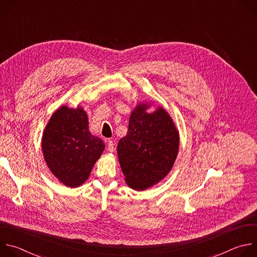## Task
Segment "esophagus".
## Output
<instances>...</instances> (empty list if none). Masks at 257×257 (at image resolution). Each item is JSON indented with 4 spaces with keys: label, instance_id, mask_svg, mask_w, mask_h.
<instances>
[{
    "label": "esophagus",
    "instance_id": "1",
    "mask_svg": "<svg viewBox=\"0 0 257 257\" xmlns=\"http://www.w3.org/2000/svg\"><path fill=\"white\" fill-rule=\"evenodd\" d=\"M107 151L108 152H114L115 151V144L113 142V140H107Z\"/></svg>",
    "mask_w": 257,
    "mask_h": 257
}]
</instances>
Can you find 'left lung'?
<instances>
[{
    "mask_svg": "<svg viewBox=\"0 0 257 257\" xmlns=\"http://www.w3.org/2000/svg\"><path fill=\"white\" fill-rule=\"evenodd\" d=\"M146 108L144 103L136 106L117 148L127 184L139 191L166 177L179 150V134L168 113L162 107L146 113Z\"/></svg>",
    "mask_w": 257,
    "mask_h": 257,
    "instance_id": "8db88e82",
    "label": "left lung"
}]
</instances>
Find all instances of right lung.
<instances>
[{
  "label": "right lung",
  "instance_id": "obj_1",
  "mask_svg": "<svg viewBox=\"0 0 257 257\" xmlns=\"http://www.w3.org/2000/svg\"><path fill=\"white\" fill-rule=\"evenodd\" d=\"M43 152L52 173L66 186L84 183L104 150L101 139L88 131L81 107L65 105L52 116L43 136Z\"/></svg>",
  "mask_w": 257,
  "mask_h": 257
}]
</instances>
